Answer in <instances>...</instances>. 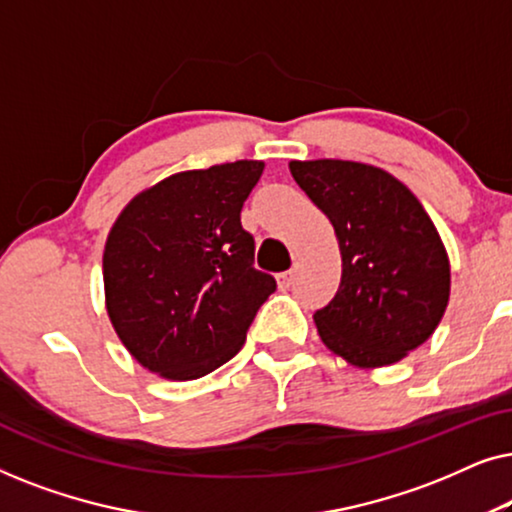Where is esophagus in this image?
Listing matches in <instances>:
<instances>
[{"instance_id":"obj_1","label":"esophagus","mask_w":512,"mask_h":512,"mask_svg":"<svg viewBox=\"0 0 512 512\" xmlns=\"http://www.w3.org/2000/svg\"><path fill=\"white\" fill-rule=\"evenodd\" d=\"M291 284H293V270L279 272V275H277V286H279V289L286 291V289H289Z\"/></svg>"}]
</instances>
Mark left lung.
Wrapping results in <instances>:
<instances>
[{
    "instance_id": "8db88e82",
    "label": "left lung",
    "mask_w": 512,
    "mask_h": 512,
    "mask_svg": "<svg viewBox=\"0 0 512 512\" xmlns=\"http://www.w3.org/2000/svg\"><path fill=\"white\" fill-rule=\"evenodd\" d=\"M289 170L333 223L340 286L314 312L319 338L356 368H382L424 345L450 300V258L431 216L382 167L291 160Z\"/></svg>"
}]
</instances>
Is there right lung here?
I'll return each mask as SVG.
<instances>
[{
    "label": "right lung",
    "instance_id": "add662e5",
    "mask_svg": "<svg viewBox=\"0 0 512 512\" xmlns=\"http://www.w3.org/2000/svg\"><path fill=\"white\" fill-rule=\"evenodd\" d=\"M265 170L235 160L137 193L104 244V305L132 359L165 380H198L233 359L275 279L254 265L240 212Z\"/></svg>",
    "mask_w": 512,
    "mask_h": 512
}]
</instances>
